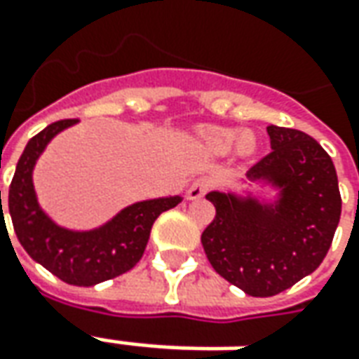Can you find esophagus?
Instances as JSON below:
<instances>
[{"instance_id":"34e87169","label":"esophagus","mask_w":359,"mask_h":359,"mask_svg":"<svg viewBox=\"0 0 359 359\" xmlns=\"http://www.w3.org/2000/svg\"><path fill=\"white\" fill-rule=\"evenodd\" d=\"M212 182L210 179H206V177H200V179H196L192 184L189 187V192H187V198L189 200H198L202 198L208 190H210Z\"/></svg>"}]
</instances>
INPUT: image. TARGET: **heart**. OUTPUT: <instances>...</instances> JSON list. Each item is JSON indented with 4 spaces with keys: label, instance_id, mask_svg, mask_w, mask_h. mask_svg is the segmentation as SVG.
<instances>
[{
    "label": "heart",
    "instance_id": "1",
    "mask_svg": "<svg viewBox=\"0 0 359 359\" xmlns=\"http://www.w3.org/2000/svg\"><path fill=\"white\" fill-rule=\"evenodd\" d=\"M200 139L214 155H226L233 147L238 155H251L257 147L255 135L251 131L238 133L230 128H204L200 131Z\"/></svg>",
    "mask_w": 359,
    "mask_h": 359
}]
</instances>
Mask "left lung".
Returning a JSON list of instances; mask_svg holds the SVG:
<instances>
[{"mask_svg": "<svg viewBox=\"0 0 359 359\" xmlns=\"http://www.w3.org/2000/svg\"><path fill=\"white\" fill-rule=\"evenodd\" d=\"M271 153L253 165L245 189L212 190L216 208L202 233L214 271L251 297H273L323 263L340 222L342 198L332 159L299 129L267 126ZM251 184L271 189V199Z\"/></svg>", "mask_w": 359, "mask_h": 359, "instance_id": "8db88e82", "label": "left lung"}]
</instances>
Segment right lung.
<instances>
[{"label":"right lung","instance_id":"add662e5","mask_svg":"<svg viewBox=\"0 0 359 359\" xmlns=\"http://www.w3.org/2000/svg\"><path fill=\"white\" fill-rule=\"evenodd\" d=\"M76 123L78 119L55 121L27 143L9 187V214L17 240L36 263L68 285L94 287L137 265L147 248L153 222L180 204L182 196L139 200L92 230H72L57 224L39 204L33 170L46 145Z\"/></svg>","mask_w":359,"mask_h":359}]
</instances>
